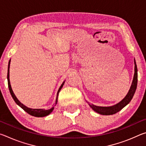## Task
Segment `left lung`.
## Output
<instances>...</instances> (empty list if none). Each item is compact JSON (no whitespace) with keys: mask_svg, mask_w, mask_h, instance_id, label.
Masks as SVG:
<instances>
[{"mask_svg":"<svg viewBox=\"0 0 146 146\" xmlns=\"http://www.w3.org/2000/svg\"><path fill=\"white\" fill-rule=\"evenodd\" d=\"M135 62V74L134 76H133L132 84L131 86V88L129 89V91L125 96L124 98L122 100H121L119 103L117 104L114 106H109V107H101V106H97L93 104H90V107L95 111V112L99 113L100 115H113L117 113L122 108L125 107V106L127 105L130 102V101L133 97V95L135 93L136 89H137V81H138V73H137V66L136 64L135 60L134 61Z\"/></svg>","mask_w":146,"mask_h":146,"instance_id":"left-lung-1","label":"left lung"}]
</instances>
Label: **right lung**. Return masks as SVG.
Instances as JSON below:
<instances>
[{"mask_svg":"<svg viewBox=\"0 0 146 146\" xmlns=\"http://www.w3.org/2000/svg\"><path fill=\"white\" fill-rule=\"evenodd\" d=\"M10 62H11V59H10V60H9V63H8V75H7V78H8V88H9V92H10L11 95L12 96V97H13V100H15V102L17 104L19 105L22 109H23V110L25 111L26 112L28 113V114H29L30 115L33 116V117H46V116L50 114V113L53 111L54 107L51 108V109H49V110H44V109H31V108H29L28 107H26V106H24L23 104H22L18 99H17V98L16 97V96L15 95V94L13 93V90H12L11 86V84H10V81H9V65H10ZM64 84V82L62 84V85L60 86V88H59V90H58V92H57V95H56L55 104H57L58 93H59V92H60V90L62 89V88Z\"/></svg>","mask_w":146,"mask_h":146,"instance_id":"obj_1","label":"right lung"}]
</instances>
